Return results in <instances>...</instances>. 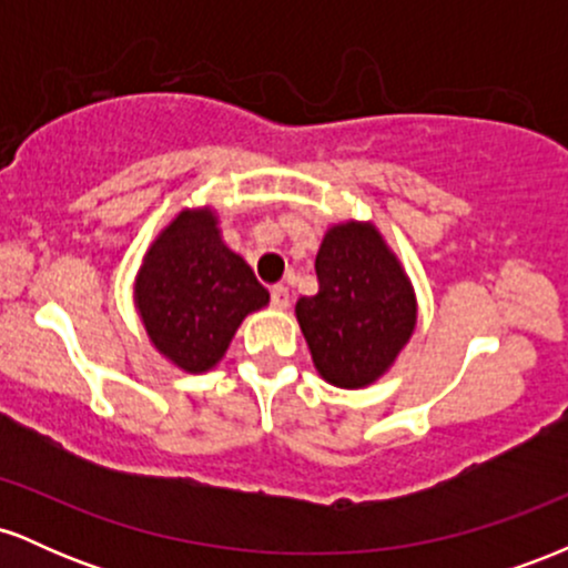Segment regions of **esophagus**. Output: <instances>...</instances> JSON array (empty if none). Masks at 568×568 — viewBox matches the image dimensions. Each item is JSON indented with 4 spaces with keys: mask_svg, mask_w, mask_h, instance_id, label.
<instances>
[{
    "mask_svg": "<svg viewBox=\"0 0 568 568\" xmlns=\"http://www.w3.org/2000/svg\"><path fill=\"white\" fill-rule=\"evenodd\" d=\"M288 304H291V291L285 288V285H275V288H272V306H275V310H285Z\"/></svg>",
    "mask_w": 568,
    "mask_h": 568,
    "instance_id": "1",
    "label": "esophagus"
}]
</instances>
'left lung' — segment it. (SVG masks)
Returning <instances> with one entry per match:
<instances>
[{
  "label": "left lung",
  "instance_id": "1",
  "mask_svg": "<svg viewBox=\"0 0 568 568\" xmlns=\"http://www.w3.org/2000/svg\"><path fill=\"white\" fill-rule=\"evenodd\" d=\"M317 293L296 302L312 361L336 387H366L393 366L416 323L406 272L371 224H338L315 258Z\"/></svg>",
  "mask_w": 568,
  "mask_h": 568
}]
</instances>
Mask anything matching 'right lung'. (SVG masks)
I'll list each match as a JSON object with an SVG mask.
<instances>
[{"mask_svg": "<svg viewBox=\"0 0 568 568\" xmlns=\"http://www.w3.org/2000/svg\"><path fill=\"white\" fill-rule=\"evenodd\" d=\"M266 302L270 291L224 245L211 211L181 213L149 247L135 283L149 338L189 374L216 366L243 317Z\"/></svg>", "mask_w": 568, "mask_h": 568, "instance_id": "1", "label": "right lung"}]
</instances>
